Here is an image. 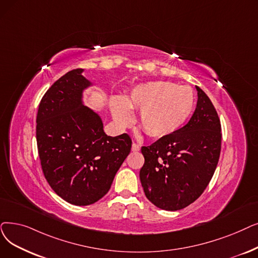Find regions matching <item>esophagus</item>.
I'll return each mask as SVG.
<instances>
[{
    "mask_svg": "<svg viewBox=\"0 0 258 258\" xmlns=\"http://www.w3.org/2000/svg\"><path fill=\"white\" fill-rule=\"evenodd\" d=\"M140 150V145L138 143H133L132 144V151L133 152H138Z\"/></svg>",
    "mask_w": 258,
    "mask_h": 258,
    "instance_id": "esophagus-1",
    "label": "esophagus"
}]
</instances>
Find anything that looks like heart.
I'll return each mask as SVG.
<instances>
[{"label":"heart","instance_id":"b5f03b06","mask_svg":"<svg viewBox=\"0 0 258 258\" xmlns=\"http://www.w3.org/2000/svg\"><path fill=\"white\" fill-rule=\"evenodd\" d=\"M196 98L189 87L155 81L134 87L125 99L113 97L110 109L121 126L133 122L131 109L140 111V126L153 138H164L183 127L194 114Z\"/></svg>","mask_w":258,"mask_h":258}]
</instances>
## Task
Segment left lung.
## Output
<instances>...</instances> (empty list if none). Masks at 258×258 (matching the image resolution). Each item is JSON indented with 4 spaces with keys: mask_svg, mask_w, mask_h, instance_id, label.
<instances>
[{
    "mask_svg": "<svg viewBox=\"0 0 258 258\" xmlns=\"http://www.w3.org/2000/svg\"><path fill=\"white\" fill-rule=\"evenodd\" d=\"M196 88V109L186 124L141 148L144 194L162 210L177 211L194 203L211 181L219 160L220 120L207 94Z\"/></svg>",
    "mask_w": 258,
    "mask_h": 258,
    "instance_id": "obj_1",
    "label": "left lung"
}]
</instances>
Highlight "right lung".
Here are the masks:
<instances>
[{
	"label": "right lung",
	"instance_id": "obj_1",
	"mask_svg": "<svg viewBox=\"0 0 258 258\" xmlns=\"http://www.w3.org/2000/svg\"><path fill=\"white\" fill-rule=\"evenodd\" d=\"M77 69L62 76L44 94L37 115V145L44 176L67 203L88 206L110 188L131 152L127 134L107 136L100 117L82 103L91 85Z\"/></svg>",
	"mask_w": 258,
	"mask_h": 258
}]
</instances>
